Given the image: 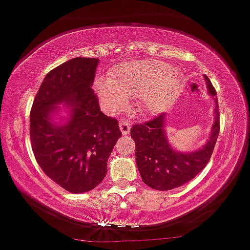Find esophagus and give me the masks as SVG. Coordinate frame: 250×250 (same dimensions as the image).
I'll list each match as a JSON object with an SVG mask.
<instances>
[{
	"label": "esophagus",
	"mask_w": 250,
	"mask_h": 250,
	"mask_svg": "<svg viewBox=\"0 0 250 250\" xmlns=\"http://www.w3.org/2000/svg\"><path fill=\"white\" fill-rule=\"evenodd\" d=\"M119 128L123 135H128L131 130V123L128 120H123L119 123Z\"/></svg>",
	"instance_id": "34e87169"
}]
</instances>
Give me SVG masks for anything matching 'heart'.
Wrapping results in <instances>:
<instances>
[{
  "label": "heart",
  "instance_id": "b5f03b06",
  "mask_svg": "<svg viewBox=\"0 0 250 250\" xmlns=\"http://www.w3.org/2000/svg\"><path fill=\"white\" fill-rule=\"evenodd\" d=\"M182 77L179 70L155 60L122 63L99 79L95 90L108 113H118L135 98L133 107L141 114H157L166 109L179 95Z\"/></svg>",
  "mask_w": 250,
  "mask_h": 250
}]
</instances>
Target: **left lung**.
<instances>
[{
    "mask_svg": "<svg viewBox=\"0 0 250 250\" xmlns=\"http://www.w3.org/2000/svg\"><path fill=\"white\" fill-rule=\"evenodd\" d=\"M208 92L214 100V120L208 142L195 151L182 152L171 147L166 133V115L144 124L133 125L131 137L136 143V163L142 180L157 190H170L187 184L205 168L219 133V112L216 90L205 76Z\"/></svg>",
    "mask_w": 250,
    "mask_h": 250,
    "instance_id": "left-lung-1",
    "label": "left lung"
}]
</instances>
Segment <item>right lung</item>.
<instances>
[{"label": "right lung", "mask_w": 250, "mask_h": 250, "mask_svg": "<svg viewBox=\"0 0 250 250\" xmlns=\"http://www.w3.org/2000/svg\"><path fill=\"white\" fill-rule=\"evenodd\" d=\"M98 58L76 57L51 70L34 99L29 133L37 162L49 178L71 193L103 182L107 161L122 132L117 119L100 111L92 85ZM63 104L64 123L54 122Z\"/></svg>", "instance_id": "add662e5"}]
</instances>
